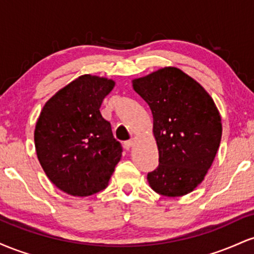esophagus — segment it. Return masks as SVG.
<instances>
[{
    "mask_svg": "<svg viewBox=\"0 0 254 254\" xmlns=\"http://www.w3.org/2000/svg\"><path fill=\"white\" fill-rule=\"evenodd\" d=\"M133 142H135V139H133V138H131V139H127V141H125V142H124V145H125V148H127V149H129L130 147H132Z\"/></svg>",
    "mask_w": 254,
    "mask_h": 254,
    "instance_id": "obj_1",
    "label": "esophagus"
}]
</instances>
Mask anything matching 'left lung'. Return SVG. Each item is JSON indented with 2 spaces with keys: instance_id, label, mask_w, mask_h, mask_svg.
Returning a JSON list of instances; mask_svg holds the SVG:
<instances>
[{
  "instance_id": "1",
  "label": "left lung",
  "mask_w": 254,
  "mask_h": 254,
  "mask_svg": "<svg viewBox=\"0 0 254 254\" xmlns=\"http://www.w3.org/2000/svg\"><path fill=\"white\" fill-rule=\"evenodd\" d=\"M132 86L153 113L159 166L148 173L150 188L167 197L190 193L203 182L220 147L216 105L197 81L174 66L135 78Z\"/></svg>"
}]
</instances>
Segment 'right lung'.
<instances>
[{"label": "right lung", "instance_id": "obj_1", "mask_svg": "<svg viewBox=\"0 0 254 254\" xmlns=\"http://www.w3.org/2000/svg\"><path fill=\"white\" fill-rule=\"evenodd\" d=\"M115 81L82 75L44 105L34 130L38 160L54 185L86 197L106 189L122 157L100 106Z\"/></svg>", "mask_w": 254, "mask_h": 254}]
</instances>
